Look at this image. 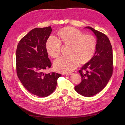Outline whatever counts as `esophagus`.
<instances>
[{
  "mask_svg": "<svg viewBox=\"0 0 125 125\" xmlns=\"http://www.w3.org/2000/svg\"><path fill=\"white\" fill-rule=\"evenodd\" d=\"M77 73L76 71H72V72H70V73H67V75H71V74H73V73Z\"/></svg>",
  "mask_w": 125,
  "mask_h": 125,
  "instance_id": "34e87169",
  "label": "esophagus"
}]
</instances>
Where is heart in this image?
Here are the masks:
<instances>
[{
	"label": "heart",
	"instance_id": "heart-1",
	"mask_svg": "<svg viewBox=\"0 0 125 125\" xmlns=\"http://www.w3.org/2000/svg\"><path fill=\"white\" fill-rule=\"evenodd\" d=\"M59 39L51 35L46 43L48 53L56 58L60 55L62 42L70 44L69 56H63L54 62L55 69L62 73L69 72L76 68L80 63H85L92 58L96 47V39L91 34L84 33L73 27H66L58 32Z\"/></svg>",
	"mask_w": 125,
	"mask_h": 125
}]
</instances>
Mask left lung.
<instances>
[{"label":"left lung","instance_id":"8db88e82","mask_svg":"<svg viewBox=\"0 0 125 125\" xmlns=\"http://www.w3.org/2000/svg\"><path fill=\"white\" fill-rule=\"evenodd\" d=\"M90 29L97 38L96 51L92 59L79 71L81 82L74 89L81 95L90 97L103 90L108 83L113 72V54L112 45L104 33Z\"/></svg>","mask_w":125,"mask_h":125}]
</instances>
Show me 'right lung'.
I'll return each mask as SVG.
<instances>
[{
  "label": "right lung",
  "mask_w": 125,
  "mask_h": 125,
  "mask_svg": "<svg viewBox=\"0 0 125 125\" xmlns=\"http://www.w3.org/2000/svg\"><path fill=\"white\" fill-rule=\"evenodd\" d=\"M52 31L51 26L35 28L21 39L16 51L17 75L29 92L37 96L50 95L56 89L61 74L45 73L52 66L46 43Z\"/></svg>",
  "instance_id": "1"
}]
</instances>
